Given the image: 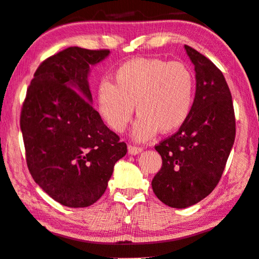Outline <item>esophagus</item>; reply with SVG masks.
<instances>
[{
  "mask_svg": "<svg viewBox=\"0 0 259 259\" xmlns=\"http://www.w3.org/2000/svg\"><path fill=\"white\" fill-rule=\"evenodd\" d=\"M128 152H129L131 155L139 154L140 152H143V147H140V146L129 145V146H128Z\"/></svg>",
  "mask_w": 259,
  "mask_h": 259,
  "instance_id": "1",
  "label": "esophagus"
}]
</instances>
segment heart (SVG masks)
<instances>
[{
	"label": "heart",
	"instance_id": "b5f03b06",
	"mask_svg": "<svg viewBox=\"0 0 259 259\" xmlns=\"http://www.w3.org/2000/svg\"><path fill=\"white\" fill-rule=\"evenodd\" d=\"M194 97L195 78L185 63L149 58L126 61L117 68L113 83L103 81L97 91L101 114L115 133L125 130L136 106L137 140L180 128L190 115Z\"/></svg>",
	"mask_w": 259,
	"mask_h": 259
}]
</instances>
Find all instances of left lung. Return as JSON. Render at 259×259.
<instances>
[{
    "mask_svg": "<svg viewBox=\"0 0 259 259\" xmlns=\"http://www.w3.org/2000/svg\"><path fill=\"white\" fill-rule=\"evenodd\" d=\"M195 65L196 96L180 129L155 145L162 167L152 181L157 198L186 208L218 186L236 138L231 92L221 70L198 51L185 45Z\"/></svg>",
    "mask_w": 259,
    "mask_h": 259,
    "instance_id": "left-lung-1",
    "label": "left lung"
}]
</instances>
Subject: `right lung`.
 Returning a JSON list of instances; mask_svg holds the SVG:
<instances>
[{
	"mask_svg": "<svg viewBox=\"0 0 259 259\" xmlns=\"http://www.w3.org/2000/svg\"><path fill=\"white\" fill-rule=\"evenodd\" d=\"M110 50L71 46L39 64L27 89L20 128L28 170L58 203L87 207L104 194L126 144L92 105L89 67Z\"/></svg>",
	"mask_w": 259,
	"mask_h": 259,
	"instance_id": "add662e5",
	"label": "right lung"
}]
</instances>
